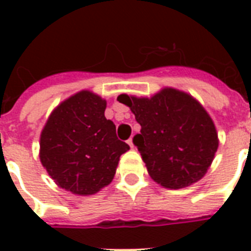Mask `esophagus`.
Masks as SVG:
<instances>
[{
    "label": "esophagus",
    "instance_id": "1",
    "mask_svg": "<svg viewBox=\"0 0 251 251\" xmlns=\"http://www.w3.org/2000/svg\"><path fill=\"white\" fill-rule=\"evenodd\" d=\"M127 145H129L130 147H131V149H133V147H134V143H133V138H130L129 141H127Z\"/></svg>",
    "mask_w": 251,
    "mask_h": 251
}]
</instances>
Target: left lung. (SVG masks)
I'll use <instances>...</instances> for the list:
<instances>
[{
	"mask_svg": "<svg viewBox=\"0 0 251 251\" xmlns=\"http://www.w3.org/2000/svg\"><path fill=\"white\" fill-rule=\"evenodd\" d=\"M141 125L133 138L151 178L168 189H181L206 175L218 151V134L204 108L190 95L164 90L147 98L120 95Z\"/></svg>",
	"mask_w": 251,
	"mask_h": 251,
	"instance_id": "obj_1",
	"label": "left lung"
}]
</instances>
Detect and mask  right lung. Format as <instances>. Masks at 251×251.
<instances>
[{
  "label": "right lung",
  "instance_id": "obj_1",
  "mask_svg": "<svg viewBox=\"0 0 251 251\" xmlns=\"http://www.w3.org/2000/svg\"><path fill=\"white\" fill-rule=\"evenodd\" d=\"M105 106L100 96L80 91L53 110L41 131V164L74 194H95L112 182L120 156L130 149L104 116Z\"/></svg>",
  "mask_w": 251,
  "mask_h": 251
}]
</instances>
